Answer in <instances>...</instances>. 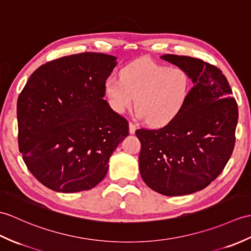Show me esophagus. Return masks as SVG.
<instances>
[{"label":"esophagus","instance_id":"obj_1","mask_svg":"<svg viewBox=\"0 0 251 251\" xmlns=\"http://www.w3.org/2000/svg\"><path fill=\"white\" fill-rule=\"evenodd\" d=\"M129 132L131 133V135H133V133L136 132V125L131 123V122H129Z\"/></svg>","mask_w":251,"mask_h":251}]
</instances>
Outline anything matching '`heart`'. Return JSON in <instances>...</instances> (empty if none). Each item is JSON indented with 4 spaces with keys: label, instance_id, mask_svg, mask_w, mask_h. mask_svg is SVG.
Here are the masks:
<instances>
[{
    "label": "heart",
    "instance_id": "1",
    "mask_svg": "<svg viewBox=\"0 0 251 251\" xmlns=\"http://www.w3.org/2000/svg\"><path fill=\"white\" fill-rule=\"evenodd\" d=\"M190 91L191 80L184 68L150 60L128 64L121 77L111 75L104 82V94L113 111L123 113L135 103L136 115L152 126H164L176 119Z\"/></svg>",
    "mask_w": 251,
    "mask_h": 251
}]
</instances>
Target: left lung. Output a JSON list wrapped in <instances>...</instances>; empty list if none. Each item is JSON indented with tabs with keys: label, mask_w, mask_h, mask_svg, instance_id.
Here are the masks:
<instances>
[{
	"label": "left lung",
	"mask_w": 251,
	"mask_h": 251,
	"mask_svg": "<svg viewBox=\"0 0 251 251\" xmlns=\"http://www.w3.org/2000/svg\"><path fill=\"white\" fill-rule=\"evenodd\" d=\"M194 83L176 119L156 130L138 129L139 169L151 189L169 197L204 189L223 172L235 143L238 109L220 69L195 57L165 54Z\"/></svg>",
	"instance_id": "obj_1"
}]
</instances>
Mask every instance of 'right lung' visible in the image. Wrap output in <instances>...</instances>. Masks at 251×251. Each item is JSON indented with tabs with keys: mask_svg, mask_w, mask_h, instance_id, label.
I'll use <instances>...</instances> for the list:
<instances>
[{
	"mask_svg": "<svg viewBox=\"0 0 251 251\" xmlns=\"http://www.w3.org/2000/svg\"><path fill=\"white\" fill-rule=\"evenodd\" d=\"M113 55L85 52L46 63L17 101L18 142L28 170L46 187L72 194L106 176L128 122L104 100Z\"/></svg>",
	"mask_w": 251,
	"mask_h": 251,
	"instance_id": "1",
	"label": "right lung"
}]
</instances>
